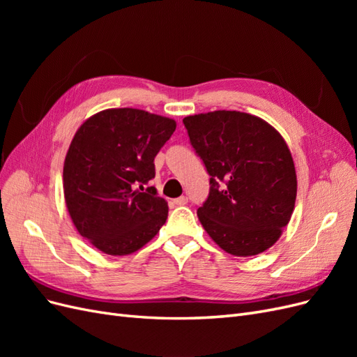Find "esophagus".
<instances>
[{"label":"esophagus","instance_id":"obj_1","mask_svg":"<svg viewBox=\"0 0 357 357\" xmlns=\"http://www.w3.org/2000/svg\"><path fill=\"white\" fill-rule=\"evenodd\" d=\"M174 204H176V205H186V204H188V197L183 195V197L174 199Z\"/></svg>","mask_w":357,"mask_h":357}]
</instances>
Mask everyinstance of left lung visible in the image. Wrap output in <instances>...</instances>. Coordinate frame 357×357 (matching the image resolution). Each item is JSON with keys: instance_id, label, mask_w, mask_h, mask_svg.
I'll return each instance as SVG.
<instances>
[{"instance_id": "1", "label": "left lung", "mask_w": 357, "mask_h": 357, "mask_svg": "<svg viewBox=\"0 0 357 357\" xmlns=\"http://www.w3.org/2000/svg\"><path fill=\"white\" fill-rule=\"evenodd\" d=\"M210 174L198 208L204 229L226 253L247 257L282 236L296 199V171L284 138L264 119L229 110L183 119Z\"/></svg>"}]
</instances>
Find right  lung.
Segmentation results:
<instances>
[{"mask_svg": "<svg viewBox=\"0 0 357 357\" xmlns=\"http://www.w3.org/2000/svg\"><path fill=\"white\" fill-rule=\"evenodd\" d=\"M174 119L138 109H107L74 134L63 162V197L75 229L100 252L125 256L139 250L168 218L156 189L155 156Z\"/></svg>", "mask_w": 357, "mask_h": 357, "instance_id": "obj_1", "label": "right lung"}]
</instances>
